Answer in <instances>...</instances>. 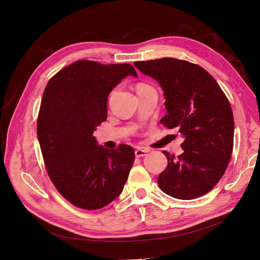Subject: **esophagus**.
<instances>
[{"instance_id": "1", "label": "esophagus", "mask_w": 260, "mask_h": 260, "mask_svg": "<svg viewBox=\"0 0 260 260\" xmlns=\"http://www.w3.org/2000/svg\"><path fill=\"white\" fill-rule=\"evenodd\" d=\"M148 152H149L148 149L137 148V149H136V151H135V155H136V157H143V156H145Z\"/></svg>"}]
</instances>
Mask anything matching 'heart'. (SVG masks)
Returning <instances> with one entry per match:
<instances>
[{
    "instance_id": "1",
    "label": "heart",
    "mask_w": 260,
    "mask_h": 260,
    "mask_svg": "<svg viewBox=\"0 0 260 260\" xmlns=\"http://www.w3.org/2000/svg\"><path fill=\"white\" fill-rule=\"evenodd\" d=\"M146 87H149V86H148V85H146V84L140 83V84H138V85H137V90L139 91V90H141V89H143V88H146Z\"/></svg>"
}]
</instances>
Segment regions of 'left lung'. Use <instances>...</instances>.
<instances>
[{
  "label": "left lung",
  "instance_id": "8db88e82",
  "mask_svg": "<svg viewBox=\"0 0 260 260\" xmlns=\"http://www.w3.org/2000/svg\"><path fill=\"white\" fill-rule=\"evenodd\" d=\"M134 65L163 89L168 114L160 122L184 138L178 157L163 151L168 167L158 177L166 194L182 200L206 195L223 176L233 151L234 118L224 92L203 68L162 58Z\"/></svg>",
  "mask_w": 260,
  "mask_h": 260
}]
</instances>
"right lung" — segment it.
I'll list each match as a JSON object with an SVG mask.
<instances>
[{
	"label": "right lung",
	"mask_w": 260,
	"mask_h": 260,
	"mask_svg": "<svg viewBox=\"0 0 260 260\" xmlns=\"http://www.w3.org/2000/svg\"><path fill=\"white\" fill-rule=\"evenodd\" d=\"M127 76L131 64L103 65L77 61L54 75L45 87L37 135L49 178L75 207L99 210L122 192L133 163L134 148L98 145L92 136L107 118V98Z\"/></svg>",
	"instance_id": "1"
}]
</instances>
